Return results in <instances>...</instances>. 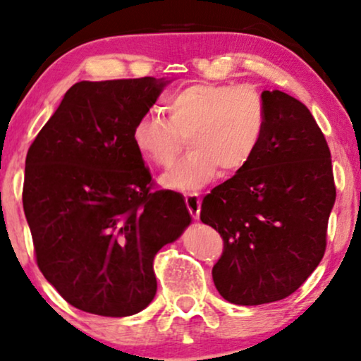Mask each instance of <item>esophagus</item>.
Returning a JSON list of instances; mask_svg holds the SVG:
<instances>
[{
  "instance_id": "1",
  "label": "esophagus",
  "mask_w": 361,
  "mask_h": 361,
  "mask_svg": "<svg viewBox=\"0 0 361 361\" xmlns=\"http://www.w3.org/2000/svg\"><path fill=\"white\" fill-rule=\"evenodd\" d=\"M186 207H188V212L195 220H200V212H202V198H200L196 193H191L185 198Z\"/></svg>"
}]
</instances>
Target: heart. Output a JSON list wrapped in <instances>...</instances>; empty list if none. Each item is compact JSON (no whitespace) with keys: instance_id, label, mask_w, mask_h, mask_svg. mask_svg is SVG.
Wrapping results in <instances>:
<instances>
[{"instance_id":"b5f03b06","label":"heart","mask_w":361,"mask_h":361,"mask_svg":"<svg viewBox=\"0 0 361 361\" xmlns=\"http://www.w3.org/2000/svg\"><path fill=\"white\" fill-rule=\"evenodd\" d=\"M168 120L147 113L135 121L131 141L143 159L168 166L188 138L191 152L159 183L168 190L198 191L220 173H236L252 161L267 130V104L252 86L196 83L165 99Z\"/></svg>"}]
</instances>
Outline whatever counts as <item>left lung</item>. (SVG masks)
Returning <instances> with one entry per match:
<instances>
[{
  "mask_svg": "<svg viewBox=\"0 0 361 361\" xmlns=\"http://www.w3.org/2000/svg\"><path fill=\"white\" fill-rule=\"evenodd\" d=\"M267 130L252 161L204 196L202 221L223 238L213 281L226 302H278L322 262L335 204L331 153L310 109L263 91Z\"/></svg>",
  "mask_w": 361,
  "mask_h": 361,
  "instance_id": "left-lung-1",
  "label": "left lung"
}]
</instances>
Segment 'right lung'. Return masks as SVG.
Here are the masks:
<instances>
[{"mask_svg":"<svg viewBox=\"0 0 361 361\" xmlns=\"http://www.w3.org/2000/svg\"><path fill=\"white\" fill-rule=\"evenodd\" d=\"M166 78L80 81L26 154L23 208L36 262L68 303L130 317L157 295L153 259L190 226L185 198L152 193L131 130Z\"/></svg>","mask_w":361,"mask_h":361,"instance_id":"obj_1","label":"right lung"}]
</instances>
